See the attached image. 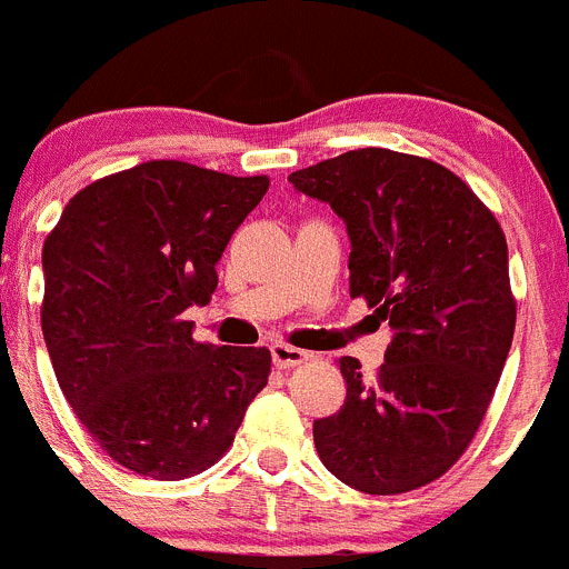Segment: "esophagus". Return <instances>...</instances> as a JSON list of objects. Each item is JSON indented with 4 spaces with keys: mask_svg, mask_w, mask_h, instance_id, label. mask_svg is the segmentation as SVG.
<instances>
[{
    "mask_svg": "<svg viewBox=\"0 0 569 569\" xmlns=\"http://www.w3.org/2000/svg\"><path fill=\"white\" fill-rule=\"evenodd\" d=\"M311 353L309 350H300L295 345H286V342H274L272 345V362L278 368H297V365L309 362Z\"/></svg>",
    "mask_w": 569,
    "mask_h": 569,
    "instance_id": "34e87169",
    "label": "esophagus"
}]
</instances>
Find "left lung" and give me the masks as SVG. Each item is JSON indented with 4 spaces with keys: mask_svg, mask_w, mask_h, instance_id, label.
Wrapping results in <instances>:
<instances>
[{
    "mask_svg": "<svg viewBox=\"0 0 569 569\" xmlns=\"http://www.w3.org/2000/svg\"><path fill=\"white\" fill-rule=\"evenodd\" d=\"M289 182L345 221L350 297L392 328L373 379L339 359L348 396L315 421L320 460L365 493L427 486L469 449L511 350L506 232L463 179L412 153L359 148Z\"/></svg>",
    "mask_w": 569,
    "mask_h": 569,
    "instance_id": "8db88e82",
    "label": "left lung"
}]
</instances>
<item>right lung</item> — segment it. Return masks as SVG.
<instances>
[{"label": "right lung", "mask_w": 569, "mask_h": 569, "mask_svg": "<svg viewBox=\"0 0 569 569\" xmlns=\"http://www.w3.org/2000/svg\"><path fill=\"white\" fill-rule=\"evenodd\" d=\"M269 190L151 159L78 190L47 236L41 331L52 370L94 443L126 469L184 480L232 446L269 381L267 348L193 339L221 252Z\"/></svg>", "instance_id": "right-lung-1"}]
</instances>
